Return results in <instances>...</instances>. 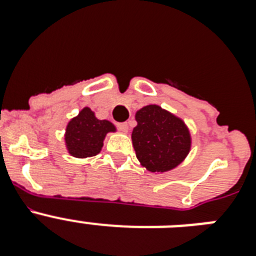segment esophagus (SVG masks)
I'll return each instance as SVG.
<instances>
[{"mask_svg": "<svg viewBox=\"0 0 256 256\" xmlns=\"http://www.w3.org/2000/svg\"><path fill=\"white\" fill-rule=\"evenodd\" d=\"M118 128H119L122 132L126 133L128 132V130H130V124L126 123V122H124V123H118Z\"/></svg>", "mask_w": 256, "mask_h": 256, "instance_id": "1", "label": "esophagus"}]
</instances>
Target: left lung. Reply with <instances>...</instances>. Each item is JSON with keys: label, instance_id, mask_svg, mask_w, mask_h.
I'll list each match as a JSON object with an SVG mask.
<instances>
[{"label": "left lung", "instance_id": "8db88e82", "mask_svg": "<svg viewBox=\"0 0 256 256\" xmlns=\"http://www.w3.org/2000/svg\"><path fill=\"white\" fill-rule=\"evenodd\" d=\"M132 132L136 156L150 172L176 168L190 151L191 138L180 119L158 105L142 108L136 114Z\"/></svg>", "mask_w": 256, "mask_h": 256}]
</instances>
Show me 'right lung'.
<instances>
[{"label": "right lung", "mask_w": 256, "mask_h": 256, "mask_svg": "<svg viewBox=\"0 0 256 256\" xmlns=\"http://www.w3.org/2000/svg\"><path fill=\"white\" fill-rule=\"evenodd\" d=\"M114 130L115 126L110 122L98 120L91 108H84L68 124L66 148L76 158H91L101 151L106 133Z\"/></svg>", "instance_id": "1"}]
</instances>
